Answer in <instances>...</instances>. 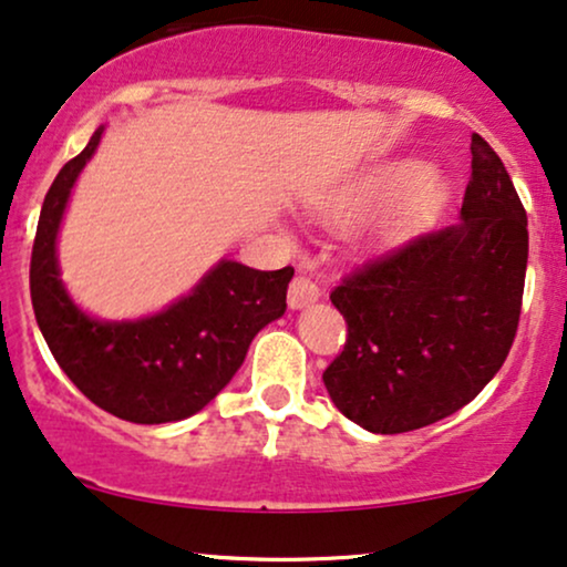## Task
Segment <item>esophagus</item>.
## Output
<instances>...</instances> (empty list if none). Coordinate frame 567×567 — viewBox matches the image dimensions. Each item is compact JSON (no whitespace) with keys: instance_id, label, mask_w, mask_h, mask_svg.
<instances>
[{"instance_id":"obj_1","label":"esophagus","mask_w":567,"mask_h":567,"mask_svg":"<svg viewBox=\"0 0 567 567\" xmlns=\"http://www.w3.org/2000/svg\"><path fill=\"white\" fill-rule=\"evenodd\" d=\"M321 298V290L317 288V282H311L308 277H296L290 282V290H288V306L292 311H300V308L317 303Z\"/></svg>"}]
</instances>
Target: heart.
I'll use <instances>...</instances> for the list:
<instances>
[{
	"instance_id": "heart-1",
	"label": "heart",
	"mask_w": 567,
	"mask_h": 567,
	"mask_svg": "<svg viewBox=\"0 0 567 567\" xmlns=\"http://www.w3.org/2000/svg\"><path fill=\"white\" fill-rule=\"evenodd\" d=\"M447 200L450 185L444 177L426 172L421 162L403 159L358 175L319 200L317 214L332 225H346L379 205L374 217L358 227L353 243L363 256H384L426 233Z\"/></svg>"
}]
</instances>
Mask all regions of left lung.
I'll list each match as a JSON object with an SVG mask.
<instances>
[{
    "instance_id": "left-lung-1",
    "label": "left lung",
    "mask_w": 567,
    "mask_h": 567,
    "mask_svg": "<svg viewBox=\"0 0 567 567\" xmlns=\"http://www.w3.org/2000/svg\"><path fill=\"white\" fill-rule=\"evenodd\" d=\"M461 221L421 235L332 290L346 350L324 386L346 419L400 434L468 405L511 353L526 282V209L503 159L471 135Z\"/></svg>"
}]
</instances>
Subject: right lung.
I'll use <instances>...</instances> for the list:
<instances>
[{"instance_id": "obj_1", "label": "right lung", "mask_w": 567, "mask_h": 567, "mask_svg": "<svg viewBox=\"0 0 567 567\" xmlns=\"http://www.w3.org/2000/svg\"><path fill=\"white\" fill-rule=\"evenodd\" d=\"M102 133L104 125L64 164L41 206L31 256L33 313L54 361L91 403L133 424H172L230 384L250 340L288 308L296 271H259L221 259L188 296L152 317L104 321L85 313L60 279L56 235Z\"/></svg>"}]
</instances>
